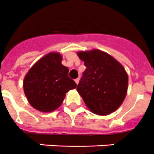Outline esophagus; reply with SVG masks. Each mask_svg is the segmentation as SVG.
<instances>
[{
	"label": "esophagus",
	"mask_w": 154,
	"mask_h": 154,
	"mask_svg": "<svg viewBox=\"0 0 154 154\" xmlns=\"http://www.w3.org/2000/svg\"><path fill=\"white\" fill-rule=\"evenodd\" d=\"M75 83H76V84H77V85H78V83H79V79H75Z\"/></svg>",
	"instance_id": "1"
}]
</instances>
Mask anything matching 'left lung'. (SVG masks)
<instances>
[{"label": "left lung", "mask_w": 154, "mask_h": 154, "mask_svg": "<svg viewBox=\"0 0 154 154\" xmlns=\"http://www.w3.org/2000/svg\"><path fill=\"white\" fill-rule=\"evenodd\" d=\"M87 67L77 91L85 104L99 115L111 114L122 105L128 88V75L122 65L99 50L79 51Z\"/></svg>", "instance_id": "left-lung-1"}]
</instances>
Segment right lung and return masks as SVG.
Returning a JSON list of instances; mask_svg holds the SVG:
<instances>
[{"instance_id":"add662e5","label":"right lung","mask_w":154,"mask_h":154,"mask_svg":"<svg viewBox=\"0 0 154 154\" xmlns=\"http://www.w3.org/2000/svg\"><path fill=\"white\" fill-rule=\"evenodd\" d=\"M61 61L60 53L51 52L38 60L24 77V94L36 110L53 111L62 104L66 93L77 87Z\"/></svg>"}]
</instances>
